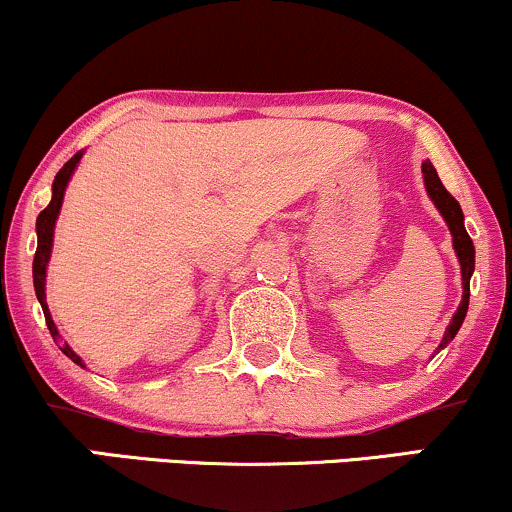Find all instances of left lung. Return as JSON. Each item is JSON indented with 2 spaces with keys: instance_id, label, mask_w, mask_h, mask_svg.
Here are the masks:
<instances>
[{
  "instance_id": "left-lung-1",
  "label": "left lung",
  "mask_w": 512,
  "mask_h": 512,
  "mask_svg": "<svg viewBox=\"0 0 512 512\" xmlns=\"http://www.w3.org/2000/svg\"><path fill=\"white\" fill-rule=\"evenodd\" d=\"M423 177H425V186H428L430 198L435 200L437 210L442 212V217L446 219V224H449L451 236H454V248H456L458 262H461V271H463V302H461V307H458V312L454 314V319H451L449 328H446L442 345H439V349H442V347H446L451 340L456 338L458 328H461V323L465 319V312H468L470 276H472V271H475V248H472V241H470L468 231H465V226H463L461 205H458V200L451 196L449 191L444 189V184H442V181H439L435 167H432L430 160H425V163H423Z\"/></svg>"
}]
</instances>
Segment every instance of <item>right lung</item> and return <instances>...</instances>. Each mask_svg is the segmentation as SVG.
I'll return each instance as SVG.
<instances>
[{"instance_id":"1","label":"right lung","mask_w":512,"mask_h":512,"mask_svg":"<svg viewBox=\"0 0 512 512\" xmlns=\"http://www.w3.org/2000/svg\"><path fill=\"white\" fill-rule=\"evenodd\" d=\"M80 158H82V153H75L73 158H70L68 163L63 165L61 170H58L56 179H54V196H51V203L40 212V217H37V252H35V262H32V281H35V293H37V300H40V304H42V312H44V319H47L51 338H58V331L54 326V319H51V314H49L47 297H44V276H47V262H49V255H51V243H54V224H56L58 210H61L63 193H66L68 179L73 177V172H75L77 163H80ZM61 352L66 354L68 359H73L77 366H84L82 359L77 357V354L68 345H63Z\"/></svg>"}]
</instances>
